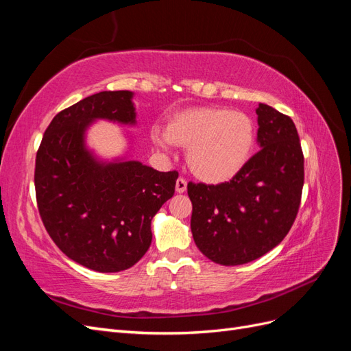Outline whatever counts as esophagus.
Instances as JSON below:
<instances>
[{
  "instance_id": "1",
  "label": "esophagus",
  "mask_w": 351,
  "mask_h": 351,
  "mask_svg": "<svg viewBox=\"0 0 351 351\" xmlns=\"http://www.w3.org/2000/svg\"><path fill=\"white\" fill-rule=\"evenodd\" d=\"M186 189H187L186 178L184 177H178L177 182H176V192L177 193H183V192H186Z\"/></svg>"
}]
</instances>
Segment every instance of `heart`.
I'll use <instances>...</instances> for the list:
<instances>
[{
    "instance_id": "heart-1",
    "label": "heart",
    "mask_w": 351,
    "mask_h": 351,
    "mask_svg": "<svg viewBox=\"0 0 351 351\" xmlns=\"http://www.w3.org/2000/svg\"><path fill=\"white\" fill-rule=\"evenodd\" d=\"M154 142L164 151L173 145L187 149V164L206 183H224L247 164L256 129L247 114L222 107H196L177 112L167 130L152 129Z\"/></svg>"
}]
</instances>
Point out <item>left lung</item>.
Returning a JSON list of instances; mask_svg holds the SVG:
<instances>
[{
  "label": "left lung",
  "mask_w": 351,
  "mask_h": 351,
  "mask_svg": "<svg viewBox=\"0 0 351 351\" xmlns=\"http://www.w3.org/2000/svg\"><path fill=\"white\" fill-rule=\"evenodd\" d=\"M254 154L230 182L187 184L192 234L212 262L234 267L263 256L289 234L300 208L304 156L295 125L259 104Z\"/></svg>",
  "instance_id": "obj_1"
}]
</instances>
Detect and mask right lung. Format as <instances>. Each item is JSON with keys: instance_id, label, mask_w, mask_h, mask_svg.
I'll return each mask as SVG.
<instances>
[{"instance_id": "obj_1", "label": "right lung", "mask_w": 351, "mask_h": 351, "mask_svg": "<svg viewBox=\"0 0 351 351\" xmlns=\"http://www.w3.org/2000/svg\"><path fill=\"white\" fill-rule=\"evenodd\" d=\"M130 90L90 95L60 111L42 137L35 162L36 204L58 249L83 267L119 272L141 261L152 241L151 221L173 197L178 173L137 161L99 164L84 149L95 119L134 123Z\"/></svg>"}]
</instances>
